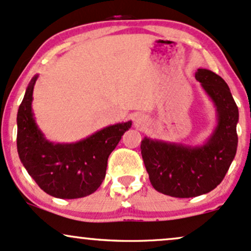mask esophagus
I'll return each mask as SVG.
<instances>
[{"mask_svg": "<svg viewBox=\"0 0 251 251\" xmlns=\"http://www.w3.org/2000/svg\"><path fill=\"white\" fill-rule=\"evenodd\" d=\"M134 125L137 128H144L147 126V119H144L143 116H136L134 119Z\"/></svg>", "mask_w": 251, "mask_h": 251, "instance_id": "1", "label": "esophagus"}]
</instances>
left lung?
<instances>
[{"mask_svg": "<svg viewBox=\"0 0 251 251\" xmlns=\"http://www.w3.org/2000/svg\"><path fill=\"white\" fill-rule=\"evenodd\" d=\"M197 81L216 108L217 123L201 146L144 137L141 142L150 183L158 193L188 199L214 190L225 178L237 150L238 108L228 84L208 69H197Z\"/></svg>", "mask_w": 251, "mask_h": 251, "instance_id": "1", "label": "left lung"}]
</instances>
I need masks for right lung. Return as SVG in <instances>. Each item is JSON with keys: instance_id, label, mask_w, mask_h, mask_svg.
Masks as SVG:
<instances>
[{"instance_id": "obj_1", "label": "right lung", "mask_w": 251, "mask_h": 251, "mask_svg": "<svg viewBox=\"0 0 251 251\" xmlns=\"http://www.w3.org/2000/svg\"><path fill=\"white\" fill-rule=\"evenodd\" d=\"M38 75L26 87L17 111L20 160L43 191L57 199H79L99 189L108 157L131 121L105 126L75 143H55L44 137L32 113V91Z\"/></svg>"}]
</instances>
